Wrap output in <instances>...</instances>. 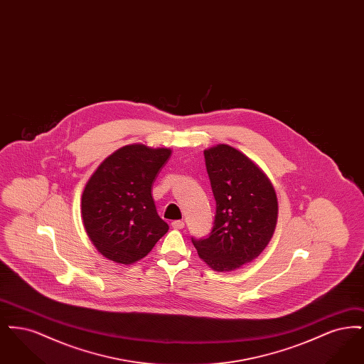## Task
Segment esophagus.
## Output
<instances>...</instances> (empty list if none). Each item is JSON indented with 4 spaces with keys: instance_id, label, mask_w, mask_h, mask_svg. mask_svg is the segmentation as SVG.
I'll return each instance as SVG.
<instances>
[{
    "instance_id": "1",
    "label": "esophagus",
    "mask_w": 364,
    "mask_h": 364,
    "mask_svg": "<svg viewBox=\"0 0 364 364\" xmlns=\"http://www.w3.org/2000/svg\"><path fill=\"white\" fill-rule=\"evenodd\" d=\"M172 228H173V229H183V228H184V223L180 221V220H178V221H173V223H172Z\"/></svg>"
}]
</instances>
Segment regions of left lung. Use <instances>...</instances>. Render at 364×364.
<instances>
[{
  "instance_id": "left-lung-1",
  "label": "left lung",
  "mask_w": 364,
  "mask_h": 364,
  "mask_svg": "<svg viewBox=\"0 0 364 364\" xmlns=\"http://www.w3.org/2000/svg\"><path fill=\"white\" fill-rule=\"evenodd\" d=\"M215 220L208 239L192 242L215 272H233L259 257L277 225V195L270 178L237 149L217 144L205 150Z\"/></svg>"
}]
</instances>
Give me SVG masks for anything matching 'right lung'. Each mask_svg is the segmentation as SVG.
<instances>
[{
  "mask_svg": "<svg viewBox=\"0 0 364 364\" xmlns=\"http://www.w3.org/2000/svg\"><path fill=\"white\" fill-rule=\"evenodd\" d=\"M171 154L168 147L128 144L107 156L88 178L82 195L83 225L105 258L132 264L168 232L151 187Z\"/></svg>",
  "mask_w": 364,
  "mask_h": 364,
  "instance_id": "obj_1",
  "label": "right lung"
}]
</instances>
